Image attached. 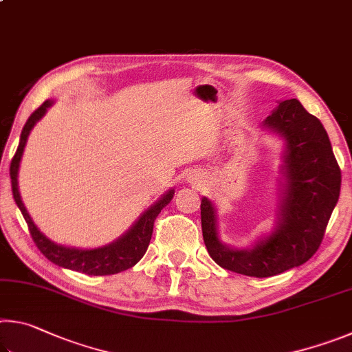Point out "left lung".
I'll use <instances>...</instances> for the list:
<instances>
[{
	"instance_id": "obj_1",
	"label": "left lung",
	"mask_w": 352,
	"mask_h": 352,
	"mask_svg": "<svg viewBox=\"0 0 352 352\" xmlns=\"http://www.w3.org/2000/svg\"><path fill=\"white\" fill-rule=\"evenodd\" d=\"M261 127L284 141L273 230L248 248L230 247L220 241L217 211L208 197H201L200 211L205 245L216 264L269 278L302 265L317 252L340 195L342 174L323 124L300 100H281Z\"/></svg>"
}]
</instances>
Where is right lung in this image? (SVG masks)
<instances>
[{
    "label": "right lung",
    "instance_id": "right-lung-1",
    "mask_svg": "<svg viewBox=\"0 0 352 352\" xmlns=\"http://www.w3.org/2000/svg\"><path fill=\"white\" fill-rule=\"evenodd\" d=\"M52 105H54V100L47 99L32 113L31 116H29L25 127L21 130L19 148H16L10 163L12 194H14L15 204L20 208L23 217L26 220L35 245L38 247L40 252L45 254V258L50 259L52 264L63 267V269L85 273V275H115V273L132 269L135 264H138V261L147 252V247L152 239L155 219H157L160 212H162L163 208L166 205H169V201L174 199L175 190L169 189L168 192H164L162 197L155 201L153 205L148 206L147 210L135 220L126 233L119 236L118 239L113 242L107 243V245L98 248H76L65 247L60 245V243L51 241L50 237L41 233L38 226L34 223V220L29 216L25 204H23L19 189V170L29 133H31L35 124L46 115L47 109H51Z\"/></svg>",
    "mask_w": 352,
    "mask_h": 352
}]
</instances>
